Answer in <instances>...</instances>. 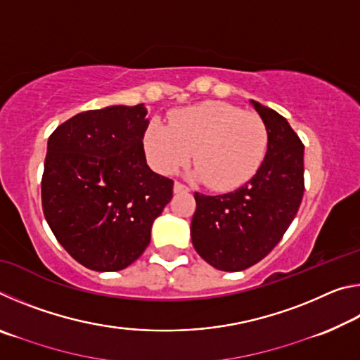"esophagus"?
Wrapping results in <instances>:
<instances>
[{"instance_id":"1","label":"esophagus","mask_w":360,"mask_h":360,"mask_svg":"<svg viewBox=\"0 0 360 360\" xmlns=\"http://www.w3.org/2000/svg\"><path fill=\"white\" fill-rule=\"evenodd\" d=\"M174 192H176V193H181V192H188V187H187V186H184V184H182V182L176 181V182H174Z\"/></svg>"}]
</instances>
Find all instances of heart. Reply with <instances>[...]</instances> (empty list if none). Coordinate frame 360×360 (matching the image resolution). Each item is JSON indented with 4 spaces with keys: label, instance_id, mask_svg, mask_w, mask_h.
Instances as JSON below:
<instances>
[{
    "label": "heart",
    "instance_id": "heart-1",
    "mask_svg": "<svg viewBox=\"0 0 360 360\" xmlns=\"http://www.w3.org/2000/svg\"><path fill=\"white\" fill-rule=\"evenodd\" d=\"M268 131L260 115L224 101H203L176 112L172 125L152 122L144 149L158 173L172 174L191 160L193 178L217 192L245 186L264 163Z\"/></svg>",
    "mask_w": 360,
    "mask_h": 360
}]
</instances>
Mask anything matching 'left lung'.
Here are the masks:
<instances>
[{"label":"left lung","mask_w":360,"mask_h":360,"mask_svg":"<svg viewBox=\"0 0 360 360\" xmlns=\"http://www.w3.org/2000/svg\"><path fill=\"white\" fill-rule=\"evenodd\" d=\"M251 103L268 131V149L259 172L233 192L193 195V248L222 271L246 270L270 254L294 221L304 192L300 138L281 114Z\"/></svg>","instance_id":"left-lung-1"}]
</instances>
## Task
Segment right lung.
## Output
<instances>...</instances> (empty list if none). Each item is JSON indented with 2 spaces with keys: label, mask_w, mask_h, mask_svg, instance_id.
Segmentation results:
<instances>
[{
  "label": "right lung",
  "mask_w": 360,
  "mask_h": 360,
  "mask_svg": "<svg viewBox=\"0 0 360 360\" xmlns=\"http://www.w3.org/2000/svg\"><path fill=\"white\" fill-rule=\"evenodd\" d=\"M146 114L143 105L94 109L49 136L42 211L60 245L90 270L133 264L173 197L174 182L146 163Z\"/></svg>",
  "instance_id": "1"
}]
</instances>
